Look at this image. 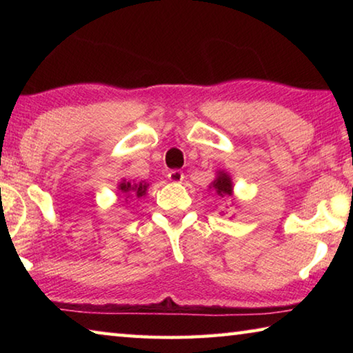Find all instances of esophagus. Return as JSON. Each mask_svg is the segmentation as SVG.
I'll return each mask as SVG.
<instances>
[{
    "label": "esophagus",
    "instance_id": "1",
    "mask_svg": "<svg viewBox=\"0 0 353 353\" xmlns=\"http://www.w3.org/2000/svg\"><path fill=\"white\" fill-rule=\"evenodd\" d=\"M168 179L174 183L182 182L183 181V172L181 170H172V171L168 172Z\"/></svg>",
    "mask_w": 353,
    "mask_h": 353
}]
</instances>
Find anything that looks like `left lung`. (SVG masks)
I'll return each instance as SVG.
<instances>
[{"mask_svg":"<svg viewBox=\"0 0 353 353\" xmlns=\"http://www.w3.org/2000/svg\"><path fill=\"white\" fill-rule=\"evenodd\" d=\"M213 188L216 190V193L219 196H225V194H232V182L230 177L225 174V172H219V176L216 181L213 182Z\"/></svg>","mask_w":353,"mask_h":353,"instance_id":"obj_1","label":"left lung"}]
</instances>
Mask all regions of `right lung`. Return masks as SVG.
Instances as JSON below:
<instances>
[{"instance_id":"1","label":"right lung","mask_w":353,"mask_h":353,"mask_svg":"<svg viewBox=\"0 0 353 353\" xmlns=\"http://www.w3.org/2000/svg\"><path fill=\"white\" fill-rule=\"evenodd\" d=\"M146 188H148V185L146 183H130V182H126V181H123L121 183H119V191H123V193H126V194H135L137 198H141L143 194L146 193Z\"/></svg>"}]
</instances>
